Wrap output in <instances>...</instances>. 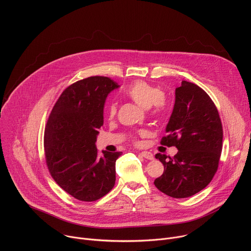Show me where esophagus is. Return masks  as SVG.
Segmentation results:
<instances>
[{
    "mask_svg": "<svg viewBox=\"0 0 251 251\" xmlns=\"http://www.w3.org/2000/svg\"><path fill=\"white\" fill-rule=\"evenodd\" d=\"M142 157H144L145 159H148V160H153L154 159V156L151 152H148V151H143L140 153Z\"/></svg>",
    "mask_w": 251,
    "mask_h": 251,
    "instance_id": "34e87169",
    "label": "esophagus"
}]
</instances>
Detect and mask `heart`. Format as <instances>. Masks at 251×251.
I'll list each match as a JSON object with an SVG mask.
<instances>
[{"mask_svg": "<svg viewBox=\"0 0 251 251\" xmlns=\"http://www.w3.org/2000/svg\"><path fill=\"white\" fill-rule=\"evenodd\" d=\"M124 94L137 103L139 106L143 108L148 109L153 106L154 112L156 114H162L166 110V100L163 96V92L160 88L151 85L150 83L143 81V80H136L132 82L129 86L124 89ZM116 112V106L115 104H110L107 110L108 117H113ZM148 132L144 129L139 130L136 136L133 137L134 143L139 142L138 137H145L147 136Z\"/></svg>", "mask_w": 251, "mask_h": 251, "instance_id": "1", "label": "heart"}]
</instances>
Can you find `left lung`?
<instances>
[{
    "instance_id": "8db88e82",
    "label": "left lung",
    "mask_w": 251,
    "mask_h": 251,
    "mask_svg": "<svg viewBox=\"0 0 251 251\" xmlns=\"http://www.w3.org/2000/svg\"><path fill=\"white\" fill-rule=\"evenodd\" d=\"M164 146H175L174 157L156 154L164 173L154 184L176 199L192 197L203 190L216 175L223 149V125L208 94L195 83L183 80L176 88L173 113L167 125Z\"/></svg>"
}]
</instances>
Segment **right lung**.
Segmentation results:
<instances>
[{"mask_svg":"<svg viewBox=\"0 0 251 251\" xmlns=\"http://www.w3.org/2000/svg\"><path fill=\"white\" fill-rule=\"evenodd\" d=\"M119 85L109 77L90 76L66 87L49 116L44 138L50 176L68 195L94 201L115 185V163L121 152H103L95 142L103 125V107Z\"/></svg>","mask_w":251,"mask_h":251,"instance_id":"add662e5","label":"right lung"}]
</instances>
